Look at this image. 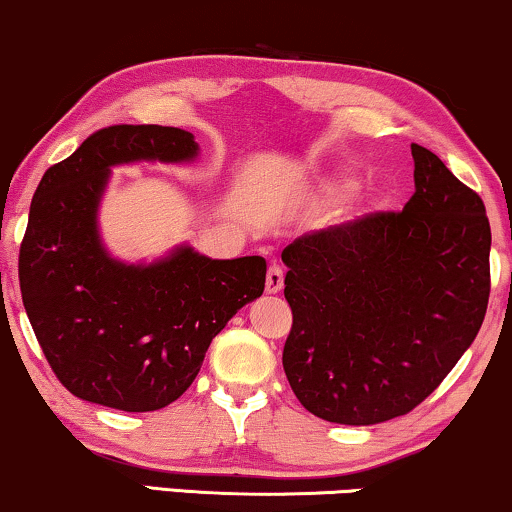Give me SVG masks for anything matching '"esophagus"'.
I'll list each match as a JSON object with an SVG mask.
<instances>
[{"label":"esophagus","instance_id":"1","mask_svg":"<svg viewBox=\"0 0 512 512\" xmlns=\"http://www.w3.org/2000/svg\"><path fill=\"white\" fill-rule=\"evenodd\" d=\"M284 286V270L279 263H272L268 268V277H265V291L279 293Z\"/></svg>","mask_w":512,"mask_h":512}]
</instances>
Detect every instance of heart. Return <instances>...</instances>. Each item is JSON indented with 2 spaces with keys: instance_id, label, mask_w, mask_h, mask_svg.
<instances>
[{
  "instance_id": "heart-1",
  "label": "heart",
  "mask_w": 512,
  "mask_h": 512,
  "mask_svg": "<svg viewBox=\"0 0 512 512\" xmlns=\"http://www.w3.org/2000/svg\"><path fill=\"white\" fill-rule=\"evenodd\" d=\"M354 186H356V181L352 177H347V174H338V177H333L331 181H328V191H333V193H347V191H352Z\"/></svg>"
}]
</instances>
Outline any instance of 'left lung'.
Here are the masks:
<instances>
[{"mask_svg":"<svg viewBox=\"0 0 512 512\" xmlns=\"http://www.w3.org/2000/svg\"><path fill=\"white\" fill-rule=\"evenodd\" d=\"M403 212L314 230L282 251L293 312L282 363L305 410L368 426L417 408L478 335L492 230L480 195L412 144Z\"/></svg>","mask_w":512,"mask_h":512,"instance_id":"left-lung-1","label":"left lung"}]
</instances>
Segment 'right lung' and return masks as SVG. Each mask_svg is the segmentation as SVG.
Returning a JSON list of instances; mask_svg holds the SVG:
<instances>
[{"label": "right lung", "mask_w": 512, "mask_h": 512, "mask_svg": "<svg viewBox=\"0 0 512 512\" xmlns=\"http://www.w3.org/2000/svg\"><path fill=\"white\" fill-rule=\"evenodd\" d=\"M191 132L111 125L48 167L30 205L18 277L46 361L74 396L151 412L184 394L216 335L265 289V258L219 261L179 244L151 263L104 247L102 195L111 167L193 163Z\"/></svg>", "instance_id": "add662e5"}]
</instances>
